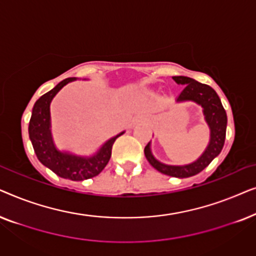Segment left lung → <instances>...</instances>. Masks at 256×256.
I'll return each instance as SVG.
<instances>
[{
    "mask_svg": "<svg viewBox=\"0 0 256 256\" xmlns=\"http://www.w3.org/2000/svg\"><path fill=\"white\" fill-rule=\"evenodd\" d=\"M172 78L178 85L184 86V90L177 96V102L194 101L202 107L205 121L208 122L210 132H210L208 146L197 160H194V163L186 164V166H168V164L158 162L150 150V142L146 146L144 155L148 162L160 172L171 177L188 178L194 176V174L204 170L222 152L226 138L227 115L218 94L212 87L196 82L194 79L188 78V76H172Z\"/></svg>",
    "mask_w": 256,
    "mask_h": 256,
    "instance_id": "1",
    "label": "left lung"
}]
</instances>
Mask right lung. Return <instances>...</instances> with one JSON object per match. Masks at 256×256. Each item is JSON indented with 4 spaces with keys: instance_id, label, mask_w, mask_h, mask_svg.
<instances>
[{
    "instance_id": "add662e5",
    "label": "right lung",
    "mask_w": 256,
    "mask_h": 256,
    "mask_svg": "<svg viewBox=\"0 0 256 256\" xmlns=\"http://www.w3.org/2000/svg\"><path fill=\"white\" fill-rule=\"evenodd\" d=\"M76 78H68L58 84L36 101L29 122V136L37 158L59 177L71 180H90L99 174L107 166L112 156V146L115 140L124 132L108 140L96 155L90 157L76 156L62 152L56 148L51 135L50 104L56 94L66 84L74 82Z\"/></svg>"
}]
</instances>
